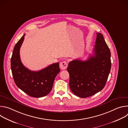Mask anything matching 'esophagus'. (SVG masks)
I'll return each instance as SVG.
<instances>
[{
    "label": "esophagus",
    "instance_id": "1",
    "mask_svg": "<svg viewBox=\"0 0 128 128\" xmlns=\"http://www.w3.org/2000/svg\"><path fill=\"white\" fill-rule=\"evenodd\" d=\"M67 67V63L66 61L61 62L60 63V67L61 69H66Z\"/></svg>",
    "mask_w": 128,
    "mask_h": 128
}]
</instances>
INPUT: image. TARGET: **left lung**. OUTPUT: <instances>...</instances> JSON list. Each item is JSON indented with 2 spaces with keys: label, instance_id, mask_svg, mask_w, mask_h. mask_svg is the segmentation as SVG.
<instances>
[{
  "label": "left lung",
  "instance_id": "left-lung-1",
  "mask_svg": "<svg viewBox=\"0 0 128 128\" xmlns=\"http://www.w3.org/2000/svg\"><path fill=\"white\" fill-rule=\"evenodd\" d=\"M93 55L86 61L74 60L69 63V86L76 96L86 98L105 86L111 69V53L103 35L97 33Z\"/></svg>",
  "mask_w": 128,
  "mask_h": 128
}]
</instances>
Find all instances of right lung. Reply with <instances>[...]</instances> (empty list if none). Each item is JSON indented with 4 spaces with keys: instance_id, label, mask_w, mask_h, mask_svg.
<instances>
[{
    "instance_id": "add662e5",
    "label": "right lung",
    "mask_w": 128,
    "mask_h": 128,
    "mask_svg": "<svg viewBox=\"0 0 128 128\" xmlns=\"http://www.w3.org/2000/svg\"><path fill=\"white\" fill-rule=\"evenodd\" d=\"M25 34L15 45L11 58V69L16 86L30 96L40 98L47 95L52 89L54 80L60 71L59 63L51 64L38 71L25 67L21 62L20 49Z\"/></svg>"
}]
</instances>
